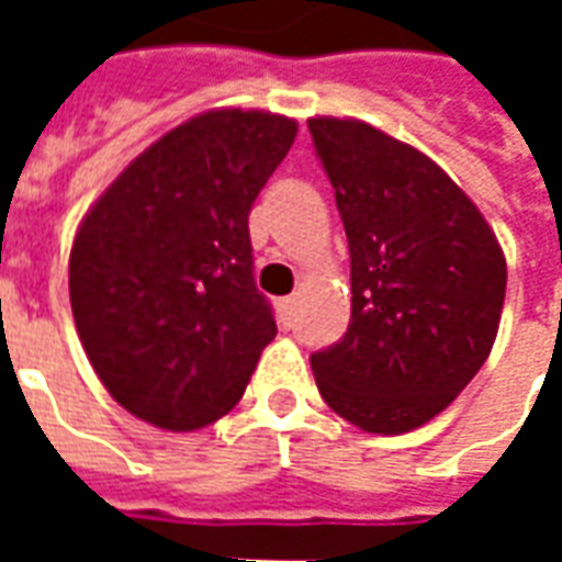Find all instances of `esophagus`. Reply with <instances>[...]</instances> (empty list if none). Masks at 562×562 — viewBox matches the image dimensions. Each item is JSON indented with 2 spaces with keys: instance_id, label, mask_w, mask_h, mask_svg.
<instances>
[{
  "instance_id": "1",
  "label": "esophagus",
  "mask_w": 562,
  "mask_h": 562,
  "mask_svg": "<svg viewBox=\"0 0 562 562\" xmlns=\"http://www.w3.org/2000/svg\"><path fill=\"white\" fill-rule=\"evenodd\" d=\"M277 310H280V316H282V318H292L294 297H280V301H277Z\"/></svg>"
}]
</instances>
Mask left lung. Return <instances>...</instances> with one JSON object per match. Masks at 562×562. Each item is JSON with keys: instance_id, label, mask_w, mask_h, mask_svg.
Returning a JSON list of instances; mask_svg holds the SVG:
<instances>
[{"instance_id": "left-lung-1", "label": "left lung", "mask_w": 562, "mask_h": 562, "mask_svg": "<svg viewBox=\"0 0 562 562\" xmlns=\"http://www.w3.org/2000/svg\"><path fill=\"white\" fill-rule=\"evenodd\" d=\"M352 258V318L310 355L318 394L370 434H406L482 370L506 301V258L454 180L358 120H310Z\"/></svg>"}]
</instances>
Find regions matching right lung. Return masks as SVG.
I'll return each mask as SVG.
<instances>
[{"mask_svg": "<svg viewBox=\"0 0 562 562\" xmlns=\"http://www.w3.org/2000/svg\"><path fill=\"white\" fill-rule=\"evenodd\" d=\"M297 126L210 111L128 165L80 225L68 292L92 370L165 430L232 413L277 337L252 273L249 210Z\"/></svg>", "mask_w": 562, "mask_h": 562, "instance_id": "obj_1", "label": "right lung"}]
</instances>
